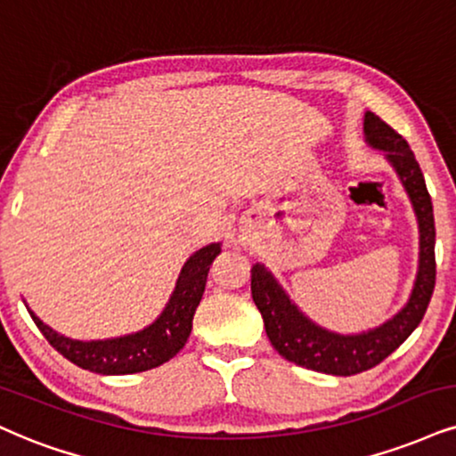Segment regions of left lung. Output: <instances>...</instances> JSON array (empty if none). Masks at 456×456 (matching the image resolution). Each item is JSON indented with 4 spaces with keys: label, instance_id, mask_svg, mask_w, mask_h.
I'll return each instance as SVG.
<instances>
[{
    "label": "left lung",
    "instance_id": "left-lung-1",
    "mask_svg": "<svg viewBox=\"0 0 456 456\" xmlns=\"http://www.w3.org/2000/svg\"><path fill=\"white\" fill-rule=\"evenodd\" d=\"M363 131L365 142L387 151V159L395 167L419 217L420 262L408 305L380 328L357 336H340L319 328L297 311L262 264L251 268V296L257 311L262 313L268 340L279 355L302 368L334 376L365 372L389 357L423 322L436 288L434 205L427 192L423 171L406 139L372 111H365Z\"/></svg>",
    "mask_w": 456,
    "mask_h": 456
}]
</instances>
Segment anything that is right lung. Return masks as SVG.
Here are the masks:
<instances>
[{
  "label": "right lung",
  "instance_id": "obj_1",
  "mask_svg": "<svg viewBox=\"0 0 456 456\" xmlns=\"http://www.w3.org/2000/svg\"><path fill=\"white\" fill-rule=\"evenodd\" d=\"M222 247L211 243L190 257L183 264L182 274L177 279V288L173 291L171 300L159 319L137 334L125 336L114 340H93L80 342L61 336L59 331L44 325L31 311V319L36 322L39 331L44 334L61 355L69 359L71 363L80 365L88 372L97 374H134L145 370L159 368L171 357L182 351L190 331H192V319L199 306L202 291H205L207 273Z\"/></svg>",
  "mask_w": 456,
  "mask_h": 456
}]
</instances>
